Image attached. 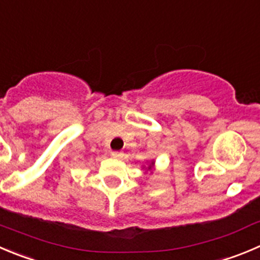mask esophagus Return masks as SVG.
I'll return each mask as SVG.
<instances>
[{
  "label": "esophagus",
  "mask_w": 260,
  "mask_h": 260,
  "mask_svg": "<svg viewBox=\"0 0 260 260\" xmlns=\"http://www.w3.org/2000/svg\"><path fill=\"white\" fill-rule=\"evenodd\" d=\"M111 155H112L113 158H121V157H122V153L113 150V152H111Z\"/></svg>",
  "instance_id": "obj_1"
}]
</instances>
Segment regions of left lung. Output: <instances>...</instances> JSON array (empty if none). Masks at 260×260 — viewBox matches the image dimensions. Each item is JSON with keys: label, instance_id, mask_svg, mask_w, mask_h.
I'll return each instance as SVG.
<instances>
[{"label": "left lung", "instance_id": "left-lung-1", "mask_svg": "<svg viewBox=\"0 0 260 260\" xmlns=\"http://www.w3.org/2000/svg\"><path fill=\"white\" fill-rule=\"evenodd\" d=\"M154 159L152 160H148L147 162V167L145 166H143V170H147V171H149L150 174H153V167H154Z\"/></svg>", "mask_w": 260, "mask_h": 260}]
</instances>
